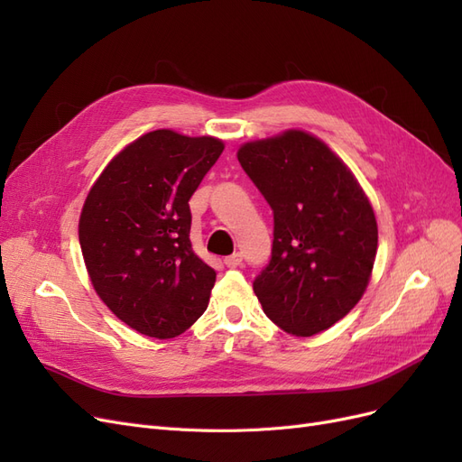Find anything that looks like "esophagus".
I'll return each instance as SVG.
<instances>
[{
  "instance_id": "1",
  "label": "esophagus",
  "mask_w": 462,
  "mask_h": 462,
  "mask_svg": "<svg viewBox=\"0 0 462 462\" xmlns=\"http://www.w3.org/2000/svg\"><path fill=\"white\" fill-rule=\"evenodd\" d=\"M241 263H243V254H239V253H235V254H231V256L226 258V265H227V268H239Z\"/></svg>"
}]
</instances>
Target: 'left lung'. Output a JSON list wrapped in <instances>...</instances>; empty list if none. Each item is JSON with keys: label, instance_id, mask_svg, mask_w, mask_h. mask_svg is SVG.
<instances>
[{"label": "left lung", "instance_id": "obj_1", "mask_svg": "<svg viewBox=\"0 0 462 462\" xmlns=\"http://www.w3.org/2000/svg\"><path fill=\"white\" fill-rule=\"evenodd\" d=\"M236 158L273 209L256 297L275 326L312 337L365 295L377 250L372 204L343 160L304 131L246 143Z\"/></svg>", "mask_w": 462, "mask_h": 462}]
</instances>
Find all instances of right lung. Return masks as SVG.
Wrapping results in <instances>:
<instances>
[{
    "label": "right lung",
    "mask_w": 462,
    "mask_h": 462,
    "mask_svg": "<svg viewBox=\"0 0 462 462\" xmlns=\"http://www.w3.org/2000/svg\"><path fill=\"white\" fill-rule=\"evenodd\" d=\"M221 152L214 136L146 133L82 206L79 241L97 297L148 337H177L208 309L216 272L192 250L189 200Z\"/></svg>",
    "instance_id": "obj_1"
}]
</instances>
